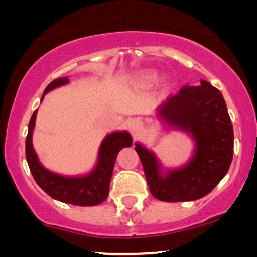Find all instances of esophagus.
<instances>
[{
    "label": "esophagus",
    "mask_w": 257,
    "mask_h": 257,
    "mask_svg": "<svg viewBox=\"0 0 257 257\" xmlns=\"http://www.w3.org/2000/svg\"><path fill=\"white\" fill-rule=\"evenodd\" d=\"M128 127H130V130H131L132 135L137 136L140 131V121L139 120H132L128 124Z\"/></svg>",
    "instance_id": "34e87169"
}]
</instances>
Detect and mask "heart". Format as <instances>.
I'll return each instance as SVG.
<instances>
[{"label": "heart", "mask_w": 257, "mask_h": 257, "mask_svg": "<svg viewBox=\"0 0 257 257\" xmlns=\"http://www.w3.org/2000/svg\"><path fill=\"white\" fill-rule=\"evenodd\" d=\"M157 79V73L154 71H142L136 76V80L139 83H152Z\"/></svg>", "instance_id": "heart-1"}]
</instances>
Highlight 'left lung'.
<instances>
[{"label":"left lung","instance_id":"8db88e82","mask_svg":"<svg viewBox=\"0 0 257 257\" xmlns=\"http://www.w3.org/2000/svg\"><path fill=\"white\" fill-rule=\"evenodd\" d=\"M158 115L171 127L189 133L195 149L187 164L164 175L156 154L136 144L151 194L165 202L203 198L222 180L233 159V125L222 94L201 80L199 86H184L168 97Z\"/></svg>","mask_w":257,"mask_h":257}]
</instances>
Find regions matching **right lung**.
<instances>
[{
    "instance_id": "add662e5",
    "label": "right lung",
    "mask_w": 257,
    "mask_h": 257,
    "mask_svg": "<svg viewBox=\"0 0 257 257\" xmlns=\"http://www.w3.org/2000/svg\"><path fill=\"white\" fill-rule=\"evenodd\" d=\"M69 83L68 77L57 78L45 87L41 101L44 94L56 87L65 85ZM37 110L31 115L28 135L26 139V157L37 185L52 199L58 201L70 203L75 206H96L99 205L108 195L110 181L113 172L119 151L124 147L132 146V137L126 131L112 132L105 137L100 144L98 161L92 172L83 177H64L56 174L43 167L38 161L37 154L33 147V131L36 121Z\"/></svg>"
}]
</instances>
